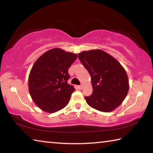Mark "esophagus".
Listing matches in <instances>:
<instances>
[{
    "label": "esophagus",
    "instance_id": "34e87169",
    "mask_svg": "<svg viewBox=\"0 0 153 153\" xmlns=\"http://www.w3.org/2000/svg\"><path fill=\"white\" fill-rule=\"evenodd\" d=\"M77 88L79 90H82L83 88V86L82 85H79V86H77Z\"/></svg>",
    "mask_w": 153,
    "mask_h": 153
}]
</instances>
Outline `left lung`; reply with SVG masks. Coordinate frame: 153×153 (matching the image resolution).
I'll return each instance as SVG.
<instances>
[{
  "label": "left lung",
  "instance_id": "left-lung-1",
  "mask_svg": "<svg viewBox=\"0 0 153 153\" xmlns=\"http://www.w3.org/2000/svg\"><path fill=\"white\" fill-rule=\"evenodd\" d=\"M78 58L91 76L93 92L85 97L88 104L102 112L119 107L129 90L128 76L121 64L101 50L83 51Z\"/></svg>",
  "mask_w": 153,
  "mask_h": 153
}]
</instances>
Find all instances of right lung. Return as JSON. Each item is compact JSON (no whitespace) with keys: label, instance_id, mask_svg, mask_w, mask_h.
Returning <instances> with one entry per match:
<instances>
[{"label":"right lung","instance_id":"add662e5","mask_svg":"<svg viewBox=\"0 0 153 153\" xmlns=\"http://www.w3.org/2000/svg\"><path fill=\"white\" fill-rule=\"evenodd\" d=\"M76 59V54L53 48L33 64L28 79L30 94L42 111L53 113L69 103L75 88L67 83L68 69Z\"/></svg>","mask_w":153,"mask_h":153}]
</instances>
